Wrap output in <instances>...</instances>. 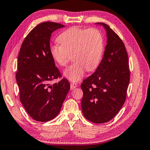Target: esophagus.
Segmentation results:
<instances>
[{
    "label": "esophagus",
    "instance_id": "obj_1",
    "mask_svg": "<svg viewBox=\"0 0 150 150\" xmlns=\"http://www.w3.org/2000/svg\"><path fill=\"white\" fill-rule=\"evenodd\" d=\"M78 86V84L76 83H75V82H71L70 83V89L71 90H74V89L75 88H76Z\"/></svg>",
    "mask_w": 150,
    "mask_h": 150
}]
</instances>
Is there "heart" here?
Instances as JSON below:
<instances>
[{"label": "heart", "mask_w": 150, "mask_h": 150, "mask_svg": "<svg viewBox=\"0 0 150 150\" xmlns=\"http://www.w3.org/2000/svg\"><path fill=\"white\" fill-rule=\"evenodd\" d=\"M59 45L50 47L52 59L60 67L74 62L64 70V76L73 82L80 80L85 70H96L100 63L104 51V39L98 29L72 27L63 31L57 38Z\"/></svg>", "instance_id": "heart-1"}]
</instances>
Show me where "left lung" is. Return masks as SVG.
I'll use <instances>...</instances> for the list:
<instances>
[{"instance_id":"1","label":"left lung","mask_w":150,"mask_h":150,"mask_svg":"<svg viewBox=\"0 0 150 150\" xmlns=\"http://www.w3.org/2000/svg\"><path fill=\"white\" fill-rule=\"evenodd\" d=\"M107 45L96 72L83 81L81 102L84 117L101 124L111 120L122 108L130 82L128 57L125 44L119 35L104 23Z\"/></svg>"}]
</instances>
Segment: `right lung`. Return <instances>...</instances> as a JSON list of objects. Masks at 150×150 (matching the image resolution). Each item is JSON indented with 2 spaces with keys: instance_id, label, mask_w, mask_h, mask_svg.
<instances>
[{
  "instance_id": "right-lung-1",
  "label": "right lung",
  "mask_w": 150,
  "mask_h": 150,
  "mask_svg": "<svg viewBox=\"0 0 150 150\" xmlns=\"http://www.w3.org/2000/svg\"><path fill=\"white\" fill-rule=\"evenodd\" d=\"M64 25L46 22L39 23L24 39L18 58L16 78L20 101L29 115L37 121L47 122L59 113L70 86L62 78L50 53L51 33Z\"/></svg>"
}]
</instances>
